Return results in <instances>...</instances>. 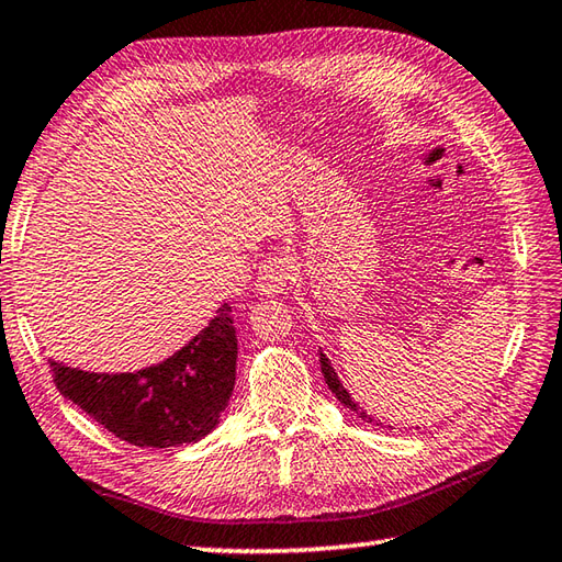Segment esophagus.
Returning <instances> with one entry per match:
<instances>
[{"label":"esophagus","instance_id":"1","mask_svg":"<svg viewBox=\"0 0 562 562\" xmlns=\"http://www.w3.org/2000/svg\"><path fill=\"white\" fill-rule=\"evenodd\" d=\"M294 278V260L290 256H270L258 270V290L266 294H280Z\"/></svg>","mask_w":562,"mask_h":562}]
</instances>
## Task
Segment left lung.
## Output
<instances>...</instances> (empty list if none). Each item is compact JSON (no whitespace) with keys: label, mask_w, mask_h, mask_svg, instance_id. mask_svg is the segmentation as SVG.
<instances>
[{"label":"left lung","mask_w":562,"mask_h":562,"mask_svg":"<svg viewBox=\"0 0 562 562\" xmlns=\"http://www.w3.org/2000/svg\"><path fill=\"white\" fill-rule=\"evenodd\" d=\"M318 362H322V372H324V380H326V384H328V390H331L334 394H336V400L344 404V406H348L350 412H356L362 422H372V416H368V412L366 409H360V406L353 402V397H350V394L346 392V387L344 384H340V380H338V375H336V370H334V366H331V360H328L322 350H318Z\"/></svg>","instance_id":"left-lung-1"}]
</instances>
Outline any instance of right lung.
<instances>
[{"instance_id":"right-lung-1","label":"right lung","mask_w":562,"mask_h":562,"mask_svg":"<svg viewBox=\"0 0 562 562\" xmlns=\"http://www.w3.org/2000/svg\"><path fill=\"white\" fill-rule=\"evenodd\" d=\"M238 340L231 306L158 366L136 372H87L50 360L65 400L138 448H175L212 434L236 384Z\"/></svg>"}]
</instances>
